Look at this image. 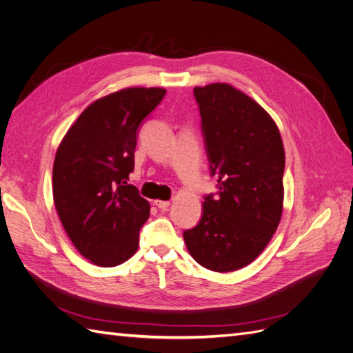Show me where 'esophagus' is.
I'll return each mask as SVG.
<instances>
[{"mask_svg": "<svg viewBox=\"0 0 353 353\" xmlns=\"http://www.w3.org/2000/svg\"><path fill=\"white\" fill-rule=\"evenodd\" d=\"M154 205L159 209H168L169 205H170V201H168V200H154Z\"/></svg>", "mask_w": 353, "mask_h": 353, "instance_id": "34e87169", "label": "esophagus"}]
</instances>
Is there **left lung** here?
Instances as JSON below:
<instances>
[{
	"instance_id": "8db88e82",
	"label": "left lung",
	"mask_w": 353,
	"mask_h": 353,
	"mask_svg": "<svg viewBox=\"0 0 353 353\" xmlns=\"http://www.w3.org/2000/svg\"><path fill=\"white\" fill-rule=\"evenodd\" d=\"M194 97L219 191L205 197L201 219L184 231V241L205 268L237 271L265 250L281 221L284 145L268 112L232 85L196 87Z\"/></svg>"
}]
</instances>
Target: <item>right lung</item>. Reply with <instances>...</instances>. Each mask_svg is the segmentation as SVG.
I'll use <instances>...</instances> for the list:
<instances>
[{"label":"right lung","instance_id":"obj_1","mask_svg":"<svg viewBox=\"0 0 353 353\" xmlns=\"http://www.w3.org/2000/svg\"><path fill=\"white\" fill-rule=\"evenodd\" d=\"M163 88L132 87L91 103L56 152L52 199L70 241L91 263L110 268L138 249L150 203L128 184L138 126L165 97Z\"/></svg>","mask_w":353,"mask_h":353}]
</instances>
